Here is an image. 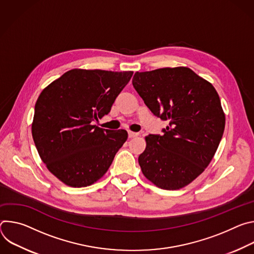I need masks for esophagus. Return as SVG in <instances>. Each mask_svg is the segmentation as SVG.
<instances>
[{
  "mask_svg": "<svg viewBox=\"0 0 254 254\" xmlns=\"http://www.w3.org/2000/svg\"><path fill=\"white\" fill-rule=\"evenodd\" d=\"M138 133L137 132H133V131H128V137L129 138H132V137H134V136H136Z\"/></svg>",
  "mask_w": 254,
  "mask_h": 254,
  "instance_id": "1",
  "label": "esophagus"
}]
</instances>
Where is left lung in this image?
I'll return each mask as SVG.
<instances>
[{
	"mask_svg": "<svg viewBox=\"0 0 254 254\" xmlns=\"http://www.w3.org/2000/svg\"><path fill=\"white\" fill-rule=\"evenodd\" d=\"M132 85L157 117L169 122L162 134H149L138 157L141 172L165 190L194 181L213 159L225 116L213 85L188 67L135 72Z\"/></svg>",
	"mask_w": 254,
	"mask_h": 254,
	"instance_id": "8db88e82",
	"label": "left lung"
}]
</instances>
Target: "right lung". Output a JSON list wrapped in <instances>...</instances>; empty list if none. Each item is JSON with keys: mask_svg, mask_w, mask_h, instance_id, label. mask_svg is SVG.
<instances>
[{"mask_svg": "<svg viewBox=\"0 0 254 254\" xmlns=\"http://www.w3.org/2000/svg\"><path fill=\"white\" fill-rule=\"evenodd\" d=\"M132 73L72 69L39 95L33 139L43 163L64 184L89 186L111 167L127 132L100 128L92 123L111 112Z\"/></svg>", "mask_w": 254, "mask_h": 254, "instance_id": "right-lung-1", "label": "right lung"}]
</instances>
